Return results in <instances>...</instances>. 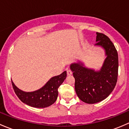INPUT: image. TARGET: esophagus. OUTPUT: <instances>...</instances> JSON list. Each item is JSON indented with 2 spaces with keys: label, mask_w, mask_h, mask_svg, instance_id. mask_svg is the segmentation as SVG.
I'll use <instances>...</instances> for the list:
<instances>
[{
  "label": "esophagus",
  "mask_w": 129,
  "mask_h": 129,
  "mask_svg": "<svg viewBox=\"0 0 129 129\" xmlns=\"http://www.w3.org/2000/svg\"><path fill=\"white\" fill-rule=\"evenodd\" d=\"M67 74L68 75H71L72 74V72L71 70H67Z\"/></svg>",
  "instance_id": "esophagus-1"
}]
</instances>
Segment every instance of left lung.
<instances>
[{
	"mask_svg": "<svg viewBox=\"0 0 129 129\" xmlns=\"http://www.w3.org/2000/svg\"><path fill=\"white\" fill-rule=\"evenodd\" d=\"M95 46L105 50V58L101 70L95 71L84 66L82 62L71 65L75 78V90L79 98L87 104H95L105 99L116 85L119 58L115 46L110 39L97 32Z\"/></svg>",
	"mask_w": 129,
	"mask_h": 129,
	"instance_id": "1",
	"label": "left lung"
}]
</instances>
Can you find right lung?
<instances>
[{"mask_svg":"<svg viewBox=\"0 0 129 129\" xmlns=\"http://www.w3.org/2000/svg\"><path fill=\"white\" fill-rule=\"evenodd\" d=\"M67 77L64 71L59 75L52 77L44 86L37 90L26 92L17 87L12 81L13 89L19 99L25 104L36 108H45L52 105L58 97V89Z\"/></svg>","mask_w":129,"mask_h":129,"instance_id":"1","label":"right lung"}]
</instances>
